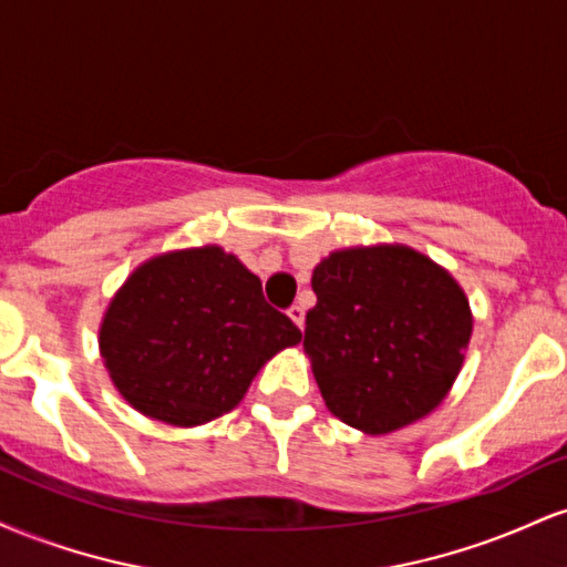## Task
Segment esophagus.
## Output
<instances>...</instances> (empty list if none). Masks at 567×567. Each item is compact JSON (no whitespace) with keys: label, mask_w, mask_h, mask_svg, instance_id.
Instances as JSON below:
<instances>
[{"label":"esophagus","mask_w":567,"mask_h":567,"mask_svg":"<svg viewBox=\"0 0 567 567\" xmlns=\"http://www.w3.org/2000/svg\"><path fill=\"white\" fill-rule=\"evenodd\" d=\"M288 317H290V320L292 322H296L298 324V328H306V311H303V306H290V309H288Z\"/></svg>","instance_id":"1"}]
</instances>
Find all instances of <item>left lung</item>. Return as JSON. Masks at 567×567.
Here are the masks:
<instances>
[{
	"instance_id": "obj_1",
	"label": "left lung",
	"mask_w": 567,
	"mask_h": 567,
	"mask_svg": "<svg viewBox=\"0 0 567 567\" xmlns=\"http://www.w3.org/2000/svg\"><path fill=\"white\" fill-rule=\"evenodd\" d=\"M303 351L324 405L362 434L396 432L445 400L474 317L455 277L408 245H357L315 266Z\"/></svg>"
}]
</instances>
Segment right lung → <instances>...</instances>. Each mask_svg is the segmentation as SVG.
Returning <instances> with one entry per match:
<instances>
[{
	"instance_id": "1",
	"label": "right lung",
	"mask_w": 567,
	"mask_h": 567,
	"mask_svg": "<svg viewBox=\"0 0 567 567\" xmlns=\"http://www.w3.org/2000/svg\"><path fill=\"white\" fill-rule=\"evenodd\" d=\"M301 330L220 245L146 258L114 292L97 349L116 392L146 419L192 429L229 413Z\"/></svg>"
}]
</instances>
